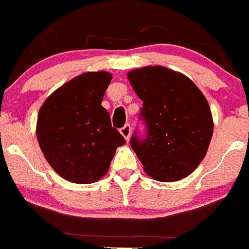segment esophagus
Listing matches in <instances>:
<instances>
[{"mask_svg": "<svg viewBox=\"0 0 249 249\" xmlns=\"http://www.w3.org/2000/svg\"><path fill=\"white\" fill-rule=\"evenodd\" d=\"M120 132L123 136V138L126 139V142H129V137H131V126H129V124H126V126L121 128Z\"/></svg>", "mask_w": 249, "mask_h": 249, "instance_id": "obj_1", "label": "esophagus"}]
</instances>
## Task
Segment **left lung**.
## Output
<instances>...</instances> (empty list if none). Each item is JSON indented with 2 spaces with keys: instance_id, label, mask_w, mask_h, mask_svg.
<instances>
[{
  "instance_id": "obj_1",
  "label": "left lung",
  "mask_w": 249,
  "mask_h": 249,
  "mask_svg": "<svg viewBox=\"0 0 249 249\" xmlns=\"http://www.w3.org/2000/svg\"><path fill=\"white\" fill-rule=\"evenodd\" d=\"M143 100L148 136L132 137L131 146L145 174L160 182L191 175L207 155L214 131L212 111L199 88L187 75L164 66H146L127 74Z\"/></svg>"
}]
</instances>
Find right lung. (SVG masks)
I'll return each mask as SVG.
<instances>
[{"instance_id":"obj_1","label":"right lung","mask_w":249,"mask_h":249,"mask_svg":"<svg viewBox=\"0 0 249 249\" xmlns=\"http://www.w3.org/2000/svg\"><path fill=\"white\" fill-rule=\"evenodd\" d=\"M111 79L106 71L82 73L56 89L37 113L36 138L45 159L73 183L103 178L116 149L126 143L101 106Z\"/></svg>"}]
</instances>
